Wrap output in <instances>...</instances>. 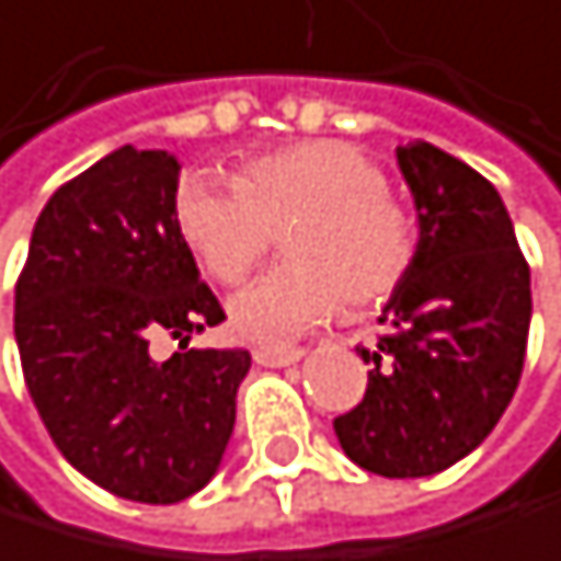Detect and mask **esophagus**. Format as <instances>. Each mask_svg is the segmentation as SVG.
<instances>
[{"instance_id":"esophagus-1","label":"esophagus","mask_w":561,"mask_h":561,"mask_svg":"<svg viewBox=\"0 0 561 561\" xmlns=\"http://www.w3.org/2000/svg\"><path fill=\"white\" fill-rule=\"evenodd\" d=\"M252 356L259 366H289V363L302 359V350H296V346H255Z\"/></svg>"}]
</instances>
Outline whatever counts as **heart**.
I'll return each mask as SVG.
<instances>
[{"instance_id":"obj_1","label":"heart","mask_w":561,"mask_h":561,"mask_svg":"<svg viewBox=\"0 0 561 561\" xmlns=\"http://www.w3.org/2000/svg\"><path fill=\"white\" fill-rule=\"evenodd\" d=\"M187 249L218 283L262 259L286 228L289 262L228 299L231 330L255 343H286L333 319L343 302L387 296L411 265L414 234L380 168L343 140H306L249 161L234 181L187 174L174 195Z\"/></svg>"}]
</instances>
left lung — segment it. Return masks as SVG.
<instances>
[{
	"label": "left lung",
	"instance_id": "8db88e82",
	"mask_svg": "<svg viewBox=\"0 0 561 561\" xmlns=\"http://www.w3.org/2000/svg\"><path fill=\"white\" fill-rule=\"evenodd\" d=\"M417 208V249L380 322L363 400L333 421L363 471L427 478L468 458L515 397L531 275L491 181L427 140L397 147Z\"/></svg>",
	"mask_w": 561,
	"mask_h": 561
}]
</instances>
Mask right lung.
<instances>
[{
  "label": "right lung",
  "mask_w": 561,
  "mask_h": 561,
  "mask_svg": "<svg viewBox=\"0 0 561 561\" xmlns=\"http://www.w3.org/2000/svg\"><path fill=\"white\" fill-rule=\"evenodd\" d=\"M181 164L130 144L62 184L15 286V346L36 411L83 478L140 505L202 491L234 431L245 350H187L225 319L174 221ZM179 340L158 360L149 343Z\"/></svg>",
  "instance_id": "right-lung-1"
}]
</instances>
